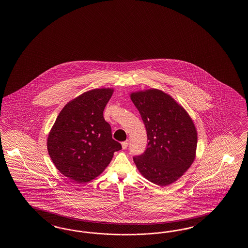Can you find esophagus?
<instances>
[{
	"label": "esophagus",
	"instance_id": "34e87169",
	"mask_svg": "<svg viewBox=\"0 0 248 248\" xmlns=\"http://www.w3.org/2000/svg\"><path fill=\"white\" fill-rule=\"evenodd\" d=\"M122 148L125 150L128 146V141L126 140V141H124V142H122Z\"/></svg>",
	"mask_w": 248,
	"mask_h": 248
}]
</instances>
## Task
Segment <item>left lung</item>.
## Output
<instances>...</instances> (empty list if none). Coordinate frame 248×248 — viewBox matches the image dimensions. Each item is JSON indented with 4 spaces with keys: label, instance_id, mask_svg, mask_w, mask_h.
<instances>
[{
    "label": "left lung",
    "instance_id": "left-lung-1",
    "mask_svg": "<svg viewBox=\"0 0 248 248\" xmlns=\"http://www.w3.org/2000/svg\"><path fill=\"white\" fill-rule=\"evenodd\" d=\"M147 133V146L133 157L140 173L165 186L185 174L195 158L197 131L185 109L161 90L132 93Z\"/></svg>",
    "mask_w": 248,
    "mask_h": 248
}]
</instances>
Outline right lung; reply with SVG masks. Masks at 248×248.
I'll use <instances>...</instances> for the list:
<instances>
[{
  "instance_id": "1",
  "label": "right lung",
  "mask_w": 248,
  "mask_h": 248,
  "mask_svg": "<svg viewBox=\"0 0 248 248\" xmlns=\"http://www.w3.org/2000/svg\"><path fill=\"white\" fill-rule=\"evenodd\" d=\"M111 89L85 92L64 106L47 137V152L61 174L88 183L106 169L122 144L112 139L104 110Z\"/></svg>"
}]
</instances>
